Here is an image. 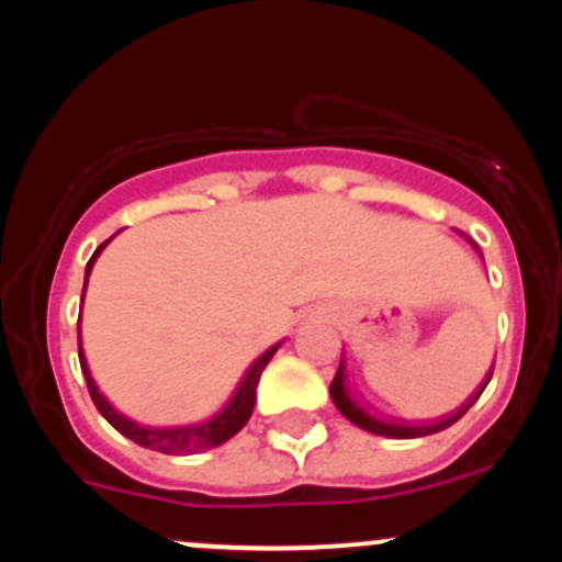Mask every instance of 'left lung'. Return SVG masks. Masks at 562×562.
<instances>
[{"label":"left lung","mask_w":562,"mask_h":562,"mask_svg":"<svg viewBox=\"0 0 562 562\" xmlns=\"http://www.w3.org/2000/svg\"><path fill=\"white\" fill-rule=\"evenodd\" d=\"M473 248L479 250V245L473 243ZM492 372H494V367H492V370H488V375L483 378V383L473 391V396H470L468 402L460 406V409H454L447 417H438V420H423V423L412 420V423H404V420H393V417H385V420H383V417L372 415V412L364 409V406L351 396V391H348V383H346V359L344 357H340V367H338V372H335V378H333V383H330V396H333V404L340 409V415H344L346 420H351L353 425H359V428L367 430V434L385 436V438H420V436L438 434V430H447L449 425H454L457 420H460V417L465 415L470 406L479 402V396L483 393V389H486L488 380H492Z\"/></svg>","instance_id":"obj_1"}]
</instances>
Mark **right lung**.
Here are the masks:
<instances>
[{
	"label": "right lung",
	"mask_w": 562,
	"mask_h": 562,
	"mask_svg": "<svg viewBox=\"0 0 562 562\" xmlns=\"http://www.w3.org/2000/svg\"><path fill=\"white\" fill-rule=\"evenodd\" d=\"M108 243H111V240L102 243L100 248H97L94 254H92V259H89V263H87V274H83V293H87L89 272H92L97 256H100V250L105 248ZM83 293H81V301H83ZM277 348H280V344H274L272 348H267V351H263L261 357L248 367V372H245V375H243L240 385H237L235 393H232L229 402L224 404L214 417H209V420L195 423V425H177V428H150V425L134 423V420H128L126 415H121V412L115 409V406L108 402L105 396H102L100 389H97L92 372H89L87 357H83L81 327H79V362H81V372H83V378H87L89 396H92V402H94L97 409H100V415L105 417V420L111 423L121 436L132 438L134 443H139V447H145V449L164 451V454H195V451L222 447V443L229 441V438L235 436L237 430H243V425L248 423L250 415H254L256 385H259V378H261L263 367H267L269 359L274 357Z\"/></svg>",
	"instance_id": "obj_1"
}]
</instances>
